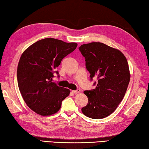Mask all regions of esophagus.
Returning a JSON list of instances; mask_svg holds the SVG:
<instances>
[{"mask_svg":"<svg viewBox=\"0 0 149 149\" xmlns=\"http://www.w3.org/2000/svg\"><path fill=\"white\" fill-rule=\"evenodd\" d=\"M80 92H81V90H79V89H77V90H72V92H73V93H75V94L78 93H79Z\"/></svg>","mask_w":149,"mask_h":149,"instance_id":"1","label":"esophagus"}]
</instances>
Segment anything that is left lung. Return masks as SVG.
Listing matches in <instances>:
<instances>
[{"instance_id": "8db88e82", "label": "left lung", "mask_w": 149, "mask_h": 149, "mask_svg": "<svg viewBox=\"0 0 149 149\" xmlns=\"http://www.w3.org/2000/svg\"><path fill=\"white\" fill-rule=\"evenodd\" d=\"M79 50L85 58L90 79H98L93 83L95 88L84 91L88 102L81 111L90 118H104L116 109L128 88L130 74L126 58L120 50L100 42L81 45Z\"/></svg>"}]
</instances>
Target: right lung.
<instances>
[{
	"mask_svg": "<svg viewBox=\"0 0 149 149\" xmlns=\"http://www.w3.org/2000/svg\"><path fill=\"white\" fill-rule=\"evenodd\" d=\"M77 43L52 38L42 39L24 50L18 63L17 84L23 100L32 111L50 116L59 111L70 90L52 82L55 69L77 48ZM59 75H58V77Z\"/></svg>",
	"mask_w": 149,
	"mask_h": 149,
	"instance_id": "1",
	"label": "right lung"
}]
</instances>
